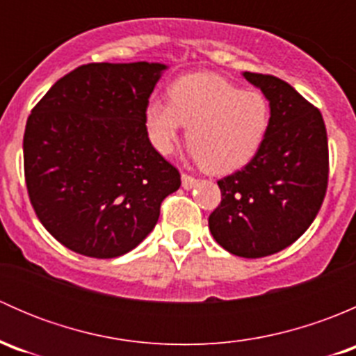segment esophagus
Masks as SVG:
<instances>
[{
  "label": "esophagus",
  "instance_id": "34e87169",
  "mask_svg": "<svg viewBox=\"0 0 356 356\" xmlns=\"http://www.w3.org/2000/svg\"><path fill=\"white\" fill-rule=\"evenodd\" d=\"M181 179H182V188L184 189H193L196 188V184H198V179L191 177V175L188 174H182Z\"/></svg>",
  "mask_w": 356,
  "mask_h": 356
}]
</instances>
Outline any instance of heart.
I'll return each mask as SVG.
<instances>
[{
    "label": "heart",
    "instance_id": "heart-1",
    "mask_svg": "<svg viewBox=\"0 0 356 356\" xmlns=\"http://www.w3.org/2000/svg\"><path fill=\"white\" fill-rule=\"evenodd\" d=\"M168 96L170 102L149 99L145 108L149 141L163 155L188 124L189 156L211 174H229L250 163L267 136L268 99L220 75H182L172 82Z\"/></svg>",
    "mask_w": 356,
    "mask_h": 356
}]
</instances>
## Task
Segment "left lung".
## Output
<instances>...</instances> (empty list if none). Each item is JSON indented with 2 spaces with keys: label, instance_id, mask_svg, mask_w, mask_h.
<instances>
[{
  "label": "left lung",
  "instance_id": "1",
  "mask_svg": "<svg viewBox=\"0 0 356 356\" xmlns=\"http://www.w3.org/2000/svg\"><path fill=\"white\" fill-rule=\"evenodd\" d=\"M243 77L268 99L270 125L253 160L218 181L222 201L208 227L229 253L261 258L293 245L317 217L327 189V132L321 111L288 82Z\"/></svg>",
  "mask_w": 356,
  "mask_h": 356
}]
</instances>
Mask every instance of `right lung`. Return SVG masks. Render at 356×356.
I'll return each mask as SVG.
<instances>
[{"mask_svg":"<svg viewBox=\"0 0 356 356\" xmlns=\"http://www.w3.org/2000/svg\"><path fill=\"white\" fill-rule=\"evenodd\" d=\"M165 63H88L29 115L24 168L46 231L68 250L115 258L155 229L181 175L149 143L148 99Z\"/></svg>","mask_w":356,"mask_h":356,"instance_id":"right-lung-1","label":"right lung"}]
</instances>
